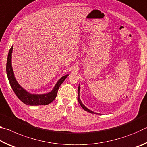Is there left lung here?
<instances>
[{
    "mask_svg": "<svg viewBox=\"0 0 147 147\" xmlns=\"http://www.w3.org/2000/svg\"><path fill=\"white\" fill-rule=\"evenodd\" d=\"M78 102L80 103V106H82V108L84 109V110H85V111H88V112H89V113H94V112H93V111H91V110H89V109H88V108H86V107L85 106H84V104H82V102H81V100H80V97H79V93H80V86L78 87Z\"/></svg>",
    "mask_w": 147,
    "mask_h": 147,
    "instance_id": "left-lung-1",
    "label": "left lung"
}]
</instances>
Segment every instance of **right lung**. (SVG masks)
Listing matches in <instances>:
<instances>
[{"instance_id":"add662e5","label":"right lung","mask_w":147,"mask_h":147,"mask_svg":"<svg viewBox=\"0 0 147 147\" xmlns=\"http://www.w3.org/2000/svg\"><path fill=\"white\" fill-rule=\"evenodd\" d=\"M12 50H13V47H11L8 53V59H7L6 63V73L7 76H8L9 82L10 84V86L13 89L16 96L19 98L20 100H21L23 103L27 104V105H47V104L52 102L56 97L57 93H58L59 86H61L63 82L68 76V74L62 76L58 81L53 90L49 93L44 94H33L29 93L19 86V84L17 83L14 77L13 71L11 67Z\"/></svg>"}]
</instances>
